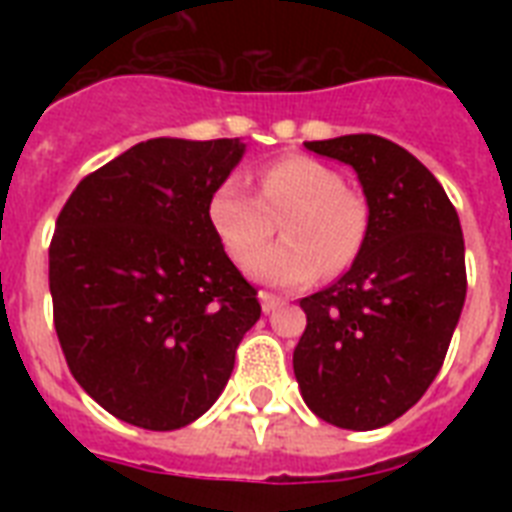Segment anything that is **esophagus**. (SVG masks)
Listing matches in <instances>:
<instances>
[{"label":"esophagus","mask_w":512,"mask_h":512,"mask_svg":"<svg viewBox=\"0 0 512 512\" xmlns=\"http://www.w3.org/2000/svg\"><path fill=\"white\" fill-rule=\"evenodd\" d=\"M260 305H263V313H273L281 305V300L276 295H268V292H260Z\"/></svg>","instance_id":"1"}]
</instances>
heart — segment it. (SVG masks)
I'll use <instances>...</instances> for the list:
<instances>
[{"instance_id": "heart-1", "label": "heart", "mask_w": 512, "mask_h": 512, "mask_svg": "<svg viewBox=\"0 0 512 512\" xmlns=\"http://www.w3.org/2000/svg\"><path fill=\"white\" fill-rule=\"evenodd\" d=\"M260 196L239 175L212 188L207 220L223 249L246 263L270 235L281 211L285 239L258 253L247 273L276 289H300L324 271H340L358 255L366 236V204L342 175L313 156H284L257 172Z\"/></svg>"}]
</instances>
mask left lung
Returning a JSON list of instances; mask_svg holds the SVG:
<instances>
[{
    "instance_id": "8db88e82",
    "label": "left lung",
    "mask_w": 512,
    "mask_h": 512,
    "mask_svg": "<svg viewBox=\"0 0 512 512\" xmlns=\"http://www.w3.org/2000/svg\"><path fill=\"white\" fill-rule=\"evenodd\" d=\"M305 148L353 167L369 217L348 273L300 300L308 327L292 356L297 385L321 420L382 428L436 380L460 321V217L433 172L393 140L342 135Z\"/></svg>"
}]
</instances>
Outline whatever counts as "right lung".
<instances>
[{
  "instance_id": "obj_1",
  "label": "right lung",
  "mask_w": 512,
  "mask_h": 512,
  "mask_svg": "<svg viewBox=\"0 0 512 512\" xmlns=\"http://www.w3.org/2000/svg\"><path fill=\"white\" fill-rule=\"evenodd\" d=\"M239 138H154L76 185L50 244L55 332L74 380L146 430L199 420L223 393L255 287L207 220Z\"/></svg>"
}]
</instances>
